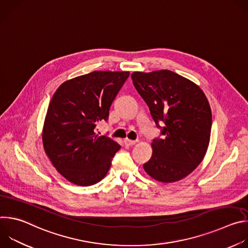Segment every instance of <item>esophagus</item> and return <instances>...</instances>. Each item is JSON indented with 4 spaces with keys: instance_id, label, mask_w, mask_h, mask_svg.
Here are the masks:
<instances>
[{
    "instance_id": "1",
    "label": "esophagus",
    "mask_w": 248,
    "mask_h": 248,
    "mask_svg": "<svg viewBox=\"0 0 248 248\" xmlns=\"http://www.w3.org/2000/svg\"><path fill=\"white\" fill-rule=\"evenodd\" d=\"M124 144H125V146H132V145H134L137 141L136 140H130V139H128V138H125L124 140Z\"/></svg>"
}]
</instances>
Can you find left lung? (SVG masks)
<instances>
[{
	"mask_svg": "<svg viewBox=\"0 0 248 248\" xmlns=\"http://www.w3.org/2000/svg\"><path fill=\"white\" fill-rule=\"evenodd\" d=\"M131 79L163 135L153 140L152 157L143 168L158 182L181 181L207 152L212 126L209 102L197 84L168 69L134 72Z\"/></svg>",
	"mask_w": 248,
	"mask_h": 248,
	"instance_id": "8db88e82",
	"label": "left lung"
}]
</instances>
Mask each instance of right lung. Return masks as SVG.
Masks as SVG:
<instances>
[{
  "label": "right lung",
  "mask_w": 248,
  "mask_h": 248,
  "mask_svg": "<svg viewBox=\"0 0 248 248\" xmlns=\"http://www.w3.org/2000/svg\"><path fill=\"white\" fill-rule=\"evenodd\" d=\"M128 72L97 70L64 81L56 90L45 117L44 150L57 170L80 186L99 183L107 174L121 145L95 127L107 122L110 107Z\"/></svg>",
  "instance_id": "right-lung-1"
}]
</instances>
